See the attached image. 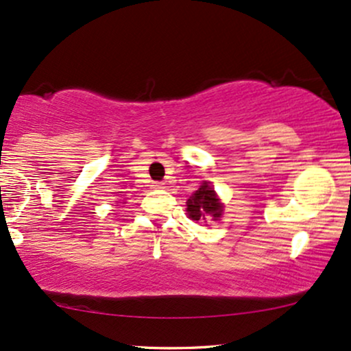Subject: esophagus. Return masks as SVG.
Wrapping results in <instances>:
<instances>
[{
	"label": "esophagus",
	"mask_w": 351,
	"mask_h": 351,
	"mask_svg": "<svg viewBox=\"0 0 351 351\" xmlns=\"http://www.w3.org/2000/svg\"><path fill=\"white\" fill-rule=\"evenodd\" d=\"M154 189H165V183H162V181H155L152 184Z\"/></svg>",
	"instance_id": "obj_1"
}]
</instances>
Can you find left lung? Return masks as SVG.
<instances>
[{"label":"left lung","mask_w":351,"mask_h":351,"mask_svg":"<svg viewBox=\"0 0 351 351\" xmlns=\"http://www.w3.org/2000/svg\"><path fill=\"white\" fill-rule=\"evenodd\" d=\"M186 212L191 220H220L223 206H221L219 197H217L215 191L208 181H204L196 193L186 202Z\"/></svg>","instance_id":"obj_1"}]
</instances>
